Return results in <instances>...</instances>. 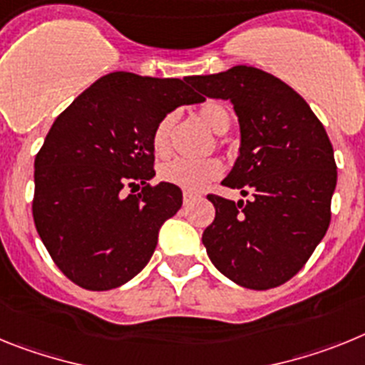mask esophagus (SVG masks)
Listing matches in <instances>:
<instances>
[{
  "label": "esophagus",
  "mask_w": 365,
  "mask_h": 365,
  "mask_svg": "<svg viewBox=\"0 0 365 365\" xmlns=\"http://www.w3.org/2000/svg\"><path fill=\"white\" fill-rule=\"evenodd\" d=\"M192 200H196L195 192H183V204L189 205Z\"/></svg>",
  "instance_id": "1"
}]
</instances>
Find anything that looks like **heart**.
I'll return each mask as SVG.
<instances>
[{
    "mask_svg": "<svg viewBox=\"0 0 365 365\" xmlns=\"http://www.w3.org/2000/svg\"><path fill=\"white\" fill-rule=\"evenodd\" d=\"M198 117L207 128H211L217 134L227 132L231 125V115L227 108L220 103H205L198 110ZM176 126V113H167L156 123L150 135L152 150L158 158L170 156L173 150V132ZM218 147H224V141L218 139ZM222 163L217 158H205V160L189 161V160H173L169 163H163L158 170L161 182L176 185L183 191H200L220 176Z\"/></svg>",
    "mask_w": 365,
    "mask_h": 365,
    "instance_id": "b5f03b06",
    "label": "heart"
}]
</instances>
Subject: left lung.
I'll return each mask as SVG.
<instances>
[{
	"label": "left lung",
	"instance_id": "left-lung-1",
	"mask_svg": "<svg viewBox=\"0 0 365 365\" xmlns=\"http://www.w3.org/2000/svg\"><path fill=\"white\" fill-rule=\"evenodd\" d=\"M200 93L233 103L240 156L224 185L246 202L207 195L215 220L202 242L222 274L252 290L290 281L331 224L336 161L329 135L309 104L270 73L235 66L189 77Z\"/></svg>",
	"mask_w": 365,
	"mask_h": 365
}]
</instances>
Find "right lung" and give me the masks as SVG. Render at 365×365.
Segmentation results:
<instances>
[{
    "mask_svg": "<svg viewBox=\"0 0 365 365\" xmlns=\"http://www.w3.org/2000/svg\"><path fill=\"white\" fill-rule=\"evenodd\" d=\"M202 101L189 77L115 71L56 117L34 160L33 218L69 281L112 290L147 266L161 224L183 200L180 187L148 182L152 130L174 108Z\"/></svg>",
    "mask_w": 365,
    "mask_h": 365,
    "instance_id": "add662e5",
    "label": "right lung"
}]
</instances>
